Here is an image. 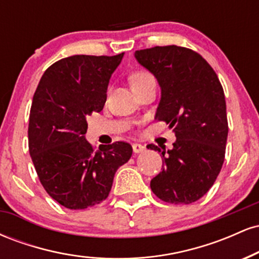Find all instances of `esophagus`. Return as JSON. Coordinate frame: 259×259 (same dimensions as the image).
Wrapping results in <instances>:
<instances>
[{"instance_id": "1", "label": "esophagus", "mask_w": 259, "mask_h": 259, "mask_svg": "<svg viewBox=\"0 0 259 259\" xmlns=\"http://www.w3.org/2000/svg\"><path fill=\"white\" fill-rule=\"evenodd\" d=\"M145 150H146V147H145L144 145H140V144H134L133 145L134 153H141V152H144Z\"/></svg>"}]
</instances>
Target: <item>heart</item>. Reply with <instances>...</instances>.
Segmentation results:
<instances>
[{
	"label": "heart",
	"mask_w": 259,
	"mask_h": 259,
	"mask_svg": "<svg viewBox=\"0 0 259 259\" xmlns=\"http://www.w3.org/2000/svg\"><path fill=\"white\" fill-rule=\"evenodd\" d=\"M150 76H152V75H151V74H148L147 72H144V70H139V72L133 73L132 75H130V78H129L130 84L135 85V84H138V82L142 81V80L150 78Z\"/></svg>",
	"instance_id": "1"
}]
</instances>
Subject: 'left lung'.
Returning a JSON list of instances; mask_svg holds the SVG:
<instances>
[{
  "mask_svg": "<svg viewBox=\"0 0 259 259\" xmlns=\"http://www.w3.org/2000/svg\"><path fill=\"white\" fill-rule=\"evenodd\" d=\"M142 67L156 76L160 101L156 119L173 127L177 141L162 152V171L151 190L168 203L200 200L221 173L228 139L227 103L218 76L208 62L186 47L156 46L135 52Z\"/></svg>",
  "mask_w": 259,
  "mask_h": 259,
  "instance_id": "8db88e82",
  "label": "left lung"
}]
</instances>
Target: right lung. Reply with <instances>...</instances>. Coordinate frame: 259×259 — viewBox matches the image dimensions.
<instances>
[{"label":"right lung","mask_w":259,"mask_h":259,"mask_svg":"<svg viewBox=\"0 0 259 259\" xmlns=\"http://www.w3.org/2000/svg\"><path fill=\"white\" fill-rule=\"evenodd\" d=\"M123 56L59 59L47 68L32 97L29 152L47 194L69 209L105 201L115 171L133 154L126 142L94 151L85 139L86 119L103 109L109 79Z\"/></svg>","instance_id":"1"}]
</instances>
